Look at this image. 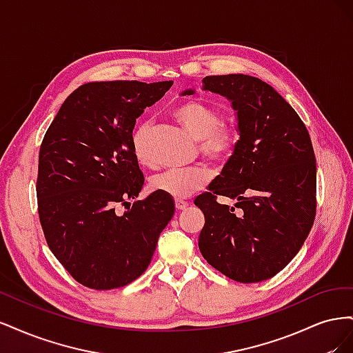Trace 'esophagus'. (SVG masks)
I'll return each mask as SVG.
<instances>
[{
	"label": "esophagus",
	"instance_id": "esophagus-1",
	"mask_svg": "<svg viewBox=\"0 0 353 353\" xmlns=\"http://www.w3.org/2000/svg\"><path fill=\"white\" fill-rule=\"evenodd\" d=\"M175 208L178 210H185L188 208V203L183 201V200H175Z\"/></svg>",
	"mask_w": 353,
	"mask_h": 353
}]
</instances>
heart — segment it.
Listing matches in <instances>:
<instances>
[{
	"label": "heart",
	"mask_w": 353,
	"mask_h": 353,
	"mask_svg": "<svg viewBox=\"0 0 353 353\" xmlns=\"http://www.w3.org/2000/svg\"><path fill=\"white\" fill-rule=\"evenodd\" d=\"M175 119L199 140V152L212 162H225L239 144V134L232 126L222 125L221 112L201 100H185L172 110ZM148 123H138L131 134V147L138 163L152 165L147 150ZM208 172L203 168H176L165 170L150 179V188L159 194L185 199L206 185Z\"/></svg>",
	"instance_id": "obj_1"
}]
</instances>
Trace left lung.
Listing matches in <instances>:
<instances>
[{
    "label": "left lung",
    "mask_w": 353,
    "mask_h": 353,
    "mask_svg": "<svg viewBox=\"0 0 353 353\" xmlns=\"http://www.w3.org/2000/svg\"><path fill=\"white\" fill-rule=\"evenodd\" d=\"M203 90L232 103L240 140L209 191L194 200L205 215L199 249L234 281L268 280L294 258L314 225L316 163L311 137L292 105L258 78L206 77ZM218 195L237 199L239 215L218 203Z\"/></svg>",
    "instance_id": "left-lung-1"
}]
</instances>
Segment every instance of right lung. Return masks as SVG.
Listing matches in <instances>:
<instances>
[{"label":"right lung","mask_w":353,"mask_h":353,"mask_svg":"<svg viewBox=\"0 0 353 353\" xmlns=\"http://www.w3.org/2000/svg\"><path fill=\"white\" fill-rule=\"evenodd\" d=\"M172 81L90 82L61 104L39 148L37 197L47 244L74 280L112 290L137 280L152 261L174 199L138 197L144 176L131 134ZM117 205L127 210L119 214Z\"/></svg>","instance_id":"right-lung-1"}]
</instances>
